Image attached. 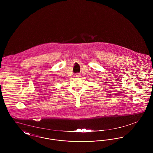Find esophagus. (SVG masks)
Returning a JSON list of instances; mask_svg holds the SVG:
<instances>
[{
	"instance_id": "esophagus-1",
	"label": "esophagus",
	"mask_w": 153,
	"mask_h": 153,
	"mask_svg": "<svg viewBox=\"0 0 153 153\" xmlns=\"http://www.w3.org/2000/svg\"><path fill=\"white\" fill-rule=\"evenodd\" d=\"M76 77H80V75L79 73H77V74H76Z\"/></svg>"
}]
</instances>
